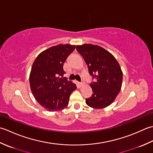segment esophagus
<instances>
[{
    "instance_id": "1",
    "label": "esophagus",
    "mask_w": 153,
    "mask_h": 153,
    "mask_svg": "<svg viewBox=\"0 0 153 153\" xmlns=\"http://www.w3.org/2000/svg\"><path fill=\"white\" fill-rule=\"evenodd\" d=\"M79 85L80 86H82L84 85H85V83L84 82H79Z\"/></svg>"
}]
</instances>
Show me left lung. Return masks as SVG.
<instances>
[{"instance_id": "obj_1", "label": "left lung", "mask_w": 153, "mask_h": 153, "mask_svg": "<svg viewBox=\"0 0 153 153\" xmlns=\"http://www.w3.org/2000/svg\"><path fill=\"white\" fill-rule=\"evenodd\" d=\"M76 49L95 80L90 84L93 94L86 99V104L96 109L108 106L119 94L122 85L123 73L119 63L110 52L98 45L84 44L77 45Z\"/></svg>"}]
</instances>
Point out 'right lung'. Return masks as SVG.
<instances>
[{
  "mask_svg": "<svg viewBox=\"0 0 153 153\" xmlns=\"http://www.w3.org/2000/svg\"><path fill=\"white\" fill-rule=\"evenodd\" d=\"M75 46L59 45L42 52L34 61L30 74V85L37 102L49 111L63 110L75 84L63 77V64Z\"/></svg>",
  "mask_w": 153,
  "mask_h": 153,
  "instance_id": "add662e5",
  "label": "right lung"
}]
</instances>
